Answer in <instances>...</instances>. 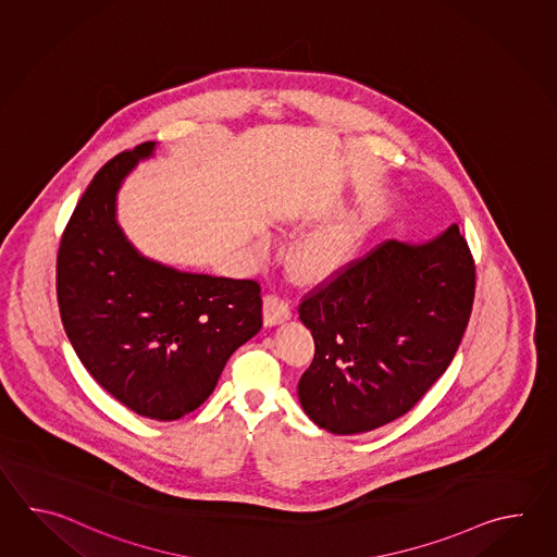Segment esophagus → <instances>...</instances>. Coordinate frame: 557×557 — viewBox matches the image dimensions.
I'll use <instances>...</instances> for the list:
<instances>
[{
	"label": "esophagus",
	"instance_id": "34e87169",
	"mask_svg": "<svg viewBox=\"0 0 557 557\" xmlns=\"http://www.w3.org/2000/svg\"><path fill=\"white\" fill-rule=\"evenodd\" d=\"M290 319V305L288 300L281 295H267L264 296V322L269 326L284 322Z\"/></svg>",
	"mask_w": 557,
	"mask_h": 557
}]
</instances>
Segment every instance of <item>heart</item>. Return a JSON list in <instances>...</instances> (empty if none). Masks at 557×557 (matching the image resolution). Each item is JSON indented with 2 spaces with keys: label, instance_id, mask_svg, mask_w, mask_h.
I'll return each instance as SVG.
<instances>
[{
  "label": "heart",
  "instance_id": "1",
  "mask_svg": "<svg viewBox=\"0 0 557 557\" xmlns=\"http://www.w3.org/2000/svg\"><path fill=\"white\" fill-rule=\"evenodd\" d=\"M352 249V231L346 226H331L310 235L298 250V269L307 276H324L336 271Z\"/></svg>",
  "mask_w": 557,
  "mask_h": 557
}]
</instances>
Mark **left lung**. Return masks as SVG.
Listing matches in <instances>:
<instances>
[{"instance_id":"1","label":"left lung","mask_w":557,"mask_h":557,"mask_svg":"<svg viewBox=\"0 0 557 557\" xmlns=\"http://www.w3.org/2000/svg\"><path fill=\"white\" fill-rule=\"evenodd\" d=\"M475 295L458 225L424 245L384 240L312 286L298 314L314 358L298 382L308 418L360 434L412 410L450 367Z\"/></svg>"}]
</instances>
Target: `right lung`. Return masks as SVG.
Here are the masks:
<instances>
[{"mask_svg":"<svg viewBox=\"0 0 557 557\" xmlns=\"http://www.w3.org/2000/svg\"><path fill=\"white\" fill-rule=\"evenodd\" d=\"M141 143L107 161L77 202L58 250L61 322L87 372L139 416L197 410L226 360L262 326L257 281L181 273L133 249L115 221L119 185Z\"/></svg>","mask_w":557,"mask_h":557,"instance_id":"1","label":"right lung"}]
</instances>
